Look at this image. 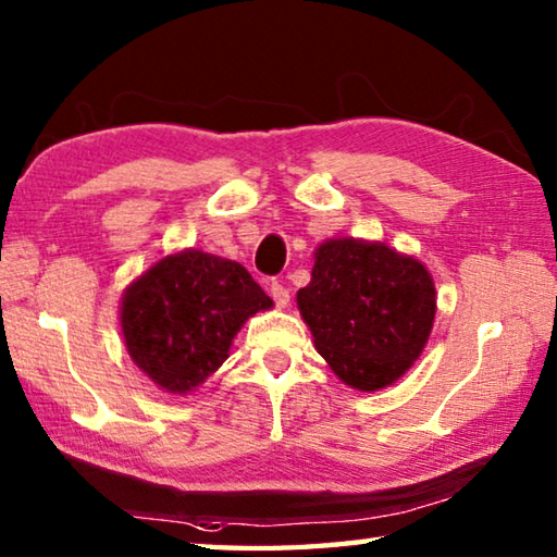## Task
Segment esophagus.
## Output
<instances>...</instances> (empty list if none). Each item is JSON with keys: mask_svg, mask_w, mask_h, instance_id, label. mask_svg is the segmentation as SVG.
<instances>
[{"mask_svg": "<svg viewBox=\"0 0 557 557\" xmlns=\"http://www.w3.org/2000/svg\"><path fill=\"white\" fill-rule=\"evenodd\" d=\"M270 295H272V299H275V305L280 309H285L289 305V289L285 285H280V282H272Z\"/></svg>", "mask_w": 557, "mask_h": 557, "instance_id": "obj_1", "label": "esophagus"}]
</instances>
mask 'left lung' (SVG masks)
<instances>
[{
  "instance_id": "1",
  "label": "left lung",
  "mask_w": 557,
  "mask_h": 557,
  "mask_svg": "<svg viewBox=\"0 0 557 557\" xmlns=\"http://www.w3.org/2000/svg\"><path fill=\"white\" fill-rule=\"evenodd\" d=\"M297 309L329 369L348 388L373 393L400 381L425 351L437 292L430 270L388 243L329 238L317 245Z\"/></svg>"
}]
</instances>
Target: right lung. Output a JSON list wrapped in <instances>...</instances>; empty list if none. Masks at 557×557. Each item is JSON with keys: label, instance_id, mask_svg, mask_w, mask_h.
Here are the masks:
<instances>
[{"label": "right lung", "instance_id": "right-lung-1", "mask_svg": "<svg viewBox=\"0 0 557 557\" xmlns=\"http://www.w3.org/2000/svg\"><path fill=\"white\" fill-rule=\"evenodd\" d=\"M272 307L240 262L184 248L125 287L120 329L129 358L159 391L188 395L221 369L243 324Z\"/></svg>", "mask_w": 557, "mask_h": 557}]
</instances>
